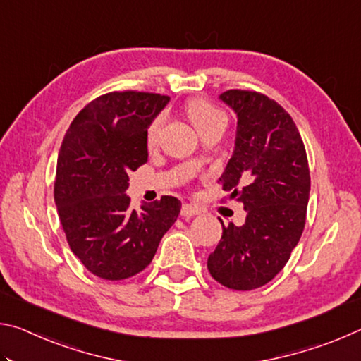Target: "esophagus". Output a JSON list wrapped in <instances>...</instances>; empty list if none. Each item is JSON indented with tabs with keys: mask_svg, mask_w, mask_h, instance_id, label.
<instances>
[{
	"mask_svg": "<svg viewBox=\"0 0 361 361\" xmlns=\"http://www.w3.org/2000/svg\"><path fill=\"white\" fill-rule=\"evenodd\" d=\"M199 213H200L199 207H195L192 204H185L181 207V216H185V218L195 216V215H199Z\"/></svg>",
	"mask_w": 361,
	"mask_h": 361,
	"instance_id": "obj_1",
	"label": "esophagus"
}]
</instances>
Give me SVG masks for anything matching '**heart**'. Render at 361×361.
I'll list each match as a JSON object with an SVG mask.
<instances>
[{
	"instance_id": "heart-1",
	"label": "heart",
	"mask_w": 361,
	"mask_h": 361,
	"mask_svg": "<svg viewBox=\"0 0 361 361\" xmlns=\"http://www.w3.org/2000/svg\"><path fill=\"white\" fill-rule=\"evenodd\" d=\"M186 114L188 118L191 119V122L200 135L212 129H219V127H221V129H226V126H228V116H226L221 109L202 99H194L191 102H188ZM162 124H164L162 114L156 116V118L151 121V124L148 126V130H146V145L148 146L156 145L159 133H161Z\"/></svg>"
}]
</instances>
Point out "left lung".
Masks as SVG:
<instances>
[{
	"label": "left lung",
	"mask_w": 361,
	"mask_h": 361,
	"mask_svg": "<svg viewBox=\"0 0 361 361\" xmlns=\"http://www.w3.org/2000/svg\"><path fill=\"white\" fill-rule=\"evenodd\" d=\"M237 114L234 154L219 181L243 204L245 223L223 226L210 253L212 277L231 290L259 288L288 262L305 224L310 192L307 154L291 116L253 90L219 95Z\"/></svg>",
	"instance_id": "8db88e82"
}]
</instances>
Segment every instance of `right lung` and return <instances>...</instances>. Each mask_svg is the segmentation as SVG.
Returning <instances> with one entry per match:
<instances>
[{
    "label": "right lung",
    "mask_w": 361,
    "mask_h": 361,
    "mask_svg": "<svg viewBox=\"0 0 361 361\" xmlns=\"http://www.w3.org/2000/svg\"><path fill=\"white\" fill-rule=\"evenodd\" d=\"M170 97L109 92L85 105L60 146L54 199L71 252L94 276L124 280L149 264L181 210L172 195L133 210L129 173L148 161L146 130Z\"/></svg>",
    "instance_id": "1"
}]
</instances>
